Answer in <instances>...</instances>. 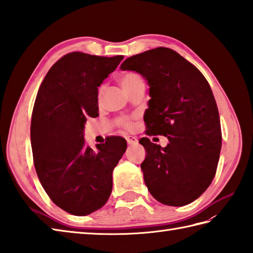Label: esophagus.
I'll return each mask as SVG.
<instances>
[{"label": "esophagus", "instance_id": "1", "mask_svg": "<svg viewBox=\"0 0 253 253\" xmlns=\"http://www.w3.org/2000/svg\"><path fill=\"white\" fill-rule=\"evenodd\" d=\"M126 142L128 145H135L138 143V139L135 136L130 135V136H126Z\"/></svg>", "mask_w": 253, "mask_h": 253}]
</instances>
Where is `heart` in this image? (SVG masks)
Masks as SVG:
<instances>
[{
    "label": "heart",
    "instance_id": "1",
    "mask_svg": "<svg viewBox=\"0 0 253 253\" xmlns=\"http://www.w3.org/2000/svg\"><path fill=\"white\" fill-rule=\"evenodd\" d=\"M138 83H144L142 77L139 76L136 72H126V74L123 75L120 79V84L121 86L123 87V89H127L134 85H136ZM121 125H123L125 126H128L130 123H128L126 119H122Z\"/></svg>",
    "mask_w": 253,
    "mask_h": 253
}]
</instances>
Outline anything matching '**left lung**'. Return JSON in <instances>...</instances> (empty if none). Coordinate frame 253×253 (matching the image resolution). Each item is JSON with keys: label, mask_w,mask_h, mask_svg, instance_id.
<instances>
[{"label": "left lung", "mask_w": 253, "mask_h": 253, "mask_svg": "<svg viewBox=\"0 0 253 253\" xmlns=\"http://www.w3.org/2000/svg\"><path fill=\"white\" fill-rule=\"evenodd\" d=\"M121 70L142 75L149 86L144 121L148 135H164L166 147L141 138V168L149 193L159 203L182 207L210 186L222 145L214 96L204 75L175 50L157 47L126 58Z\"/></svg>", "instance_id": "left-lung-1"}]
</instances>
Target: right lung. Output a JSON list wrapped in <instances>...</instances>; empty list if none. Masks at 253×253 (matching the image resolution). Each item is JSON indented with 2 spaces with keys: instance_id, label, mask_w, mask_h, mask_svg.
Wrapping results in <instances>:
<instances>
[{
  "instance_id": "add662e5",
  "label": "right lung",
  "mask_w": 253,
  "mask_h": 253,
  "mask_svg": "<svg viewBox=\"0 0 253 253\" xmlns=\"http://www.w3.org/2000/svg\"><path fill=\"white\" fill-rule=\"evenodd\" d=\"M122 59L69 53L39 88L30 131L35 168L48 197L70 214H91L107 203L112 172L126 150L120 136L97 144L96 151L84 141L86 119L98 116V87Z\"/></svg>"
}]
</instances>
